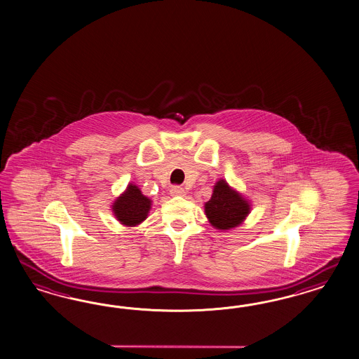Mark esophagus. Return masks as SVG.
<instances>
[{
  "mask_svg": "<svg viewBox=\"0 0 359 359\" xmlns=\"http://www.w3.org/2000/svg\"><path fill=\"white\" fill-rule=\"evenodd\" d=\"M170 194H172V196H184L186 191H184V187H181V186H173L170 189Z\"/></svg>",
  "mask_w": 359,
  "mask_h": 359,
  "instance_id": "1",
  "label": "esophagus"
}]
</instances>
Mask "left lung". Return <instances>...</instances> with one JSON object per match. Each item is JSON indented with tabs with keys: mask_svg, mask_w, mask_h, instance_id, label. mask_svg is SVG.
I'll return each instance as SVG.
<instances>
[{
	"mask_svg": "<svg viewBox=\"0 0 359 359\" xmlns=\"http://www.w3.org/2000/svg\"><path fill=\"white\" fill-rule=\"evenodd\" d=\"M205 212L211 226L226 231L245 220L250 212V203L224 180H220L214 186L211 199L205 203Z\"/></svg>",
	"mask_w": 359,
	"mask_h": 359,
	"instance_id": "1",
	"label": "left lung"
}]
</instances>
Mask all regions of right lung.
<instances>
[{"label":"right lung","instance_id":"1","mask_svg":"<svg viewBox=\"0 0 359 359\" xmlns=\"http://www.w3.org/2000/svg\"><path fill=\"white\" fill-rule=\"evenodd\" d=\"M151 205L152 201L142 194L136 184H130L123 194L116 198L111 208L115 217L123 226H135L147 219Z\"/></svg>","mask_w":359,"mask_h":359}]
</instances>
